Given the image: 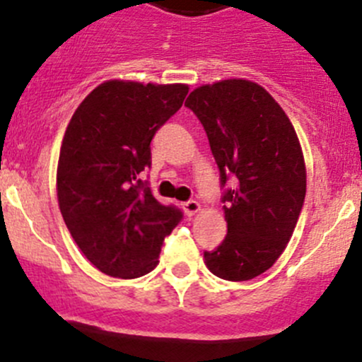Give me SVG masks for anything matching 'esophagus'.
<instances>
[{
  "mask_svg": "<svg viewBox=\"0 0 362 362\" xmlns=\"http://www.w3.org/2000/svg\"><path fill=\"white\" fill-rule=\"evenodd\" d=\"M182 209H184V212L191 217V216H194L196 212H199V210H202V205H199L198 202H194V199H191V202H185L184 205H182Z\"/></svg>",
  "mask_w": 362,
  "mask_h": 362,
  "instance_id": "obj_1",
  "label": "esophagus"
}]
</instances>
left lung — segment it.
<instances>
[{
	"instance_id": "obj_1",
	"label": "left lung",
	"mask_w": 362,
	"mask_h": 362,
	"mask_svg": "<svg viewBox=\"0 0 362 362\" xmlns=\"http://www.w3.org/2000/svg\"><path fill=\"white\" fill-rule=\"evenodd\" d=\"M221 173L228 235L205 265L226 281H247L274 265L292 238L306 196V164L292 122L265 88L223 79L189 93Z\"/></svg>"
}]
</instances>
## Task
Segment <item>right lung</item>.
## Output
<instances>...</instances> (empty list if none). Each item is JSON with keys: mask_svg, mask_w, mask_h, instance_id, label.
Wrapping results in <instances>:
<instances>
[{"mask_svg": "<svg viewBox=\"0 0 362 362\" xmlns=\"http://www.w3.org/2000/svg\"><path fill=\"white\" fill-rule=\"evenodd\" d=\"M187 84L110 79L77 106L59 148L56 192L70 235L100 272L134 279L159 263L182 212L153 198L139 173L150 141L182 107Z\"/></svg>", "mask_w": 362, "mask_h": 362, "instance_id": "1", "label": "right lung"}]
</instances>
